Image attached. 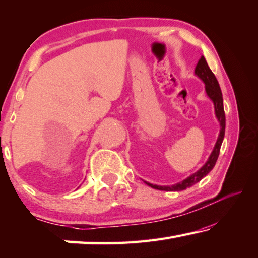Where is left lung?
I'll return each instance as SVG.
<instances>
[{
    "mask_svg": "<svg viewBox=\"0 0 258 258\" xmlns=\"http://www.w3.org/2000/svg\"><path fill=\"white\" fill-rule=\"evenodd\" d=\"M195 75L203 81L204 85H206L207 95L212 101V103H214L216 118H217V120L220 125V131H219L217 142H216L214 150L211 151L210 156L206 162V164H204L199 171H196L195 173L190 174L189 177H187L185 180H182L178 183H174V185H171V186H158V185H153V183L145 181L147 185L150 186L151 188H155V189L165 190V191H180V190L186 189L188 187L195 185L196 182H199L201 179L206 177V175L209 173L212 169H214L216 162H217V158L219 156L220 147H222L224 136H225V112H224V104H223V94H222V91H220L217 78L215 77L214 73H212V71L210 70L209 65H208L207 60L203 56L200 58L198 64H196Z\"/></svg>",
    "mask_w": 258,
    "mask_h": 258,
    "instance_id": "8db88e82",
    "label": "left lung"
}]
</instances>
